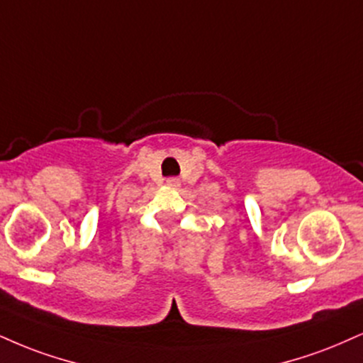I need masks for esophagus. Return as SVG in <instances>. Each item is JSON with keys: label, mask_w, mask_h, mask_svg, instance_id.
I'll return each instance as SVG.
<instances>
[{"label": "esophagus", "mask_w": 363, "mask_h": 363, "mask_svg": "<svg viewBox=\"0 0 363 363\" xmlns=\"http://www.w3.org/2000/svg\"><path fill=\"white\" fill-rule=\"evenodd\" d=\"M167 186H170V187H179V186H181V182H179V179H169Z\"/></svg>", "instance_id": "34e87169"}]
</instances>
